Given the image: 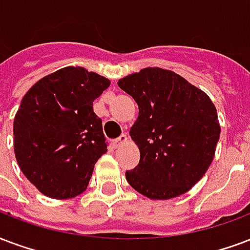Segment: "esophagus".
<instances>
[{"mask_svg":"<svg viewBox=\"0 0 250 250\" xmlns=\"http://www.w3.org/2000/svg\"><path fill=\"white\" fill-rule=\"evenodd\" d=\"M127 140H129V138H127L126 134H121L118 138L112 141V145H113V147H120V146L124 145V144H126Z\"/></svg>","mask_w":250,"mask_h":250,"instance_id":"1","label":"esophagus"}]
</instances>
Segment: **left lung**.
I'll use <instances>...</instances> for the list:
<instances>
[{"mask_svg":"<svg viewBox=\"0 0 250 250\" xmlns=\"http://www.w3.org/2000/svg\"><path fill=\"white\" fill-rule=\"evenodd\" d=\"M117 84L140 109L129 132L140 149V163L125 172L129 185L155 200L187 192L209 167L220 137L211 99L158 67L127 75Z\"/></svg>","mask_w":250,"mask_h":250,"instance_id":"1","label":"left lung"}]
</instances>
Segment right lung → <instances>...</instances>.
Listing matches in <instances>:
<instances>
[{
    "mask_svg": "<svg viewBox=\"0 0 250 250\" xmlns=\"http://www.w3.org/2000/svg\"><path fill=\"white\" fill-rule=\"evenodd\" d=\"M109 84L83 67H64L35 83L21 101L14 153L43 195L69 199L87 188L95 163L108 150L93 101Z\"/></svg>",
    "mask_w": 250,
    "mask_h": 250,
    "instance_id": "obj_1",
    "label": "right lung"
}]
</instances>
